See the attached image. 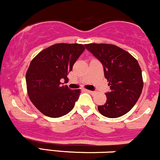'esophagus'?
Here are the masks:
<instances>
[{"mask_svg":"<svg viewBox=\"0 0 160 160\" xmlns=\"http://www.w3.org/2000/svg\"><path fill=\"white\" fill-rule=\"evenodd\" d=\"M86 92H89V93H90V94H95V92L94 91H91V90H86Z\"/></svg>","mask_w":160,"mask_h":160,"instance_id":"esophagus-1","label":"esophagus"}]
</instances>
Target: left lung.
Segmentation results:
<instances>
[{
  "instance_id": "8db88e82",
  "label": "left lung",
  "mask_w": 160,
  "mask_h": 160,
  "mask_svg": "<svg viewBox=\"0 0 160 160\" xmlns=\"http://www.w3.org/2000/svg\"><path fill=\"white\" fill-rule=\"evenodd\" d=\"M85 47L102 64L111 89L105 93L106 103L98 106V111L108 118L122 117L133 108L142 92L144 82L138 62L115 45L89 43Z\"/></svg>"
}]
</instances>
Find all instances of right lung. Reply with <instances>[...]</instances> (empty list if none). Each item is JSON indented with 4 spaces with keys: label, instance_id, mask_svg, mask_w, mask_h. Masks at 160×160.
I'll return each mask as SVG.
<instances>
[{
    "label": "right lung",
    "instance_id": "1",
    "mask_svg": "<svg viewBox=\"0 0 160 160\" xmlns=\"http://www.w3.org/2000/svg\"><path fill=\"white\" fill-rule=\"evenodd\" d=\"M85 49L79 43H56L38 53L26 73L29 98L43 114L58 118L69 113L80 94V89L62 86L68 74Z\"/></svg>",
    "mask_w": 160,
    "mask_h": 160
}]
</instances>
